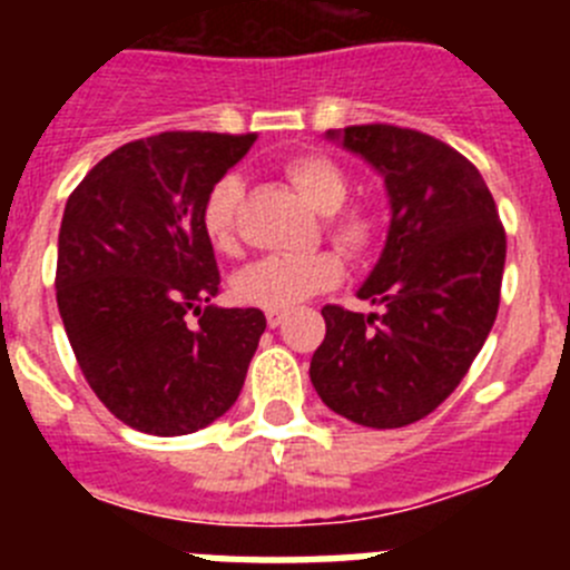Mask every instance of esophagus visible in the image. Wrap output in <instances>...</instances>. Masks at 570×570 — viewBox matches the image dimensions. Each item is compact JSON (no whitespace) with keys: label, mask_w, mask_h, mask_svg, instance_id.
Listing matches in <instances>:
<instances>
[{"label":"esophagus","mask_w":570,"mask_h":570,"mask_svg":"<svg viewBox=\"0 0 570 570\" xmlns=\"http://www.w3.org/2000/svg\"><path fill=\"white\" fill-rule=\"evenodd\" d=\"M285 320H288V314H282V311H268V325H271V328H279V325Z\"/></svg>","instance_id":"34e87169"}]
</instances>
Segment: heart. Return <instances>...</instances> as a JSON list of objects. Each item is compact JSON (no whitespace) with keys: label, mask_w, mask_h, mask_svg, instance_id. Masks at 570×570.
<instances>
[{"label":"heart","mask_w":570,"mask_h":570,"mask_svg":"<svg viewBox=\"0 0 570 570\" xmlns=\"http://www.w3.org/2000/svg\"><path fill=\"white\" fill-rule=\"evenodd\" d=\"M291 185L302 199L325 216V230L347 254H362L374 242V219L360 208H342L351 196L347 174L322 154L291 159ZM242 199V179L225 174L216 179L203 203V230L223 254L236 250V208ZM342 276V262L328 250L316 254H271L250 262L234 276V296L242 305L265 311H291L314 294L334 288Z\"/></svg>","instance_id":"heart-1"}]
</instances>
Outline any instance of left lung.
I'll return each instance as SVG.
<instances>
[{
    "label": "left lung",
    "instance_id": "left-lung-1",
    "mask_svg": "<svg viewBox=\"0 0 570 570\" xmlns=\"http://www.w3.org/2000/svg\"><path fill=\"white\" fill-rule=\"evenodd\" d=\"M325 136L385 179L391 223L356 291L382 314L325 305L311 382L356 425H411L451 396L491 334L505 230L480 170L434 136L394 125Z\"/></svg>",
    "mask_w": 570,
    "mask_h": 570
}]
</instances>
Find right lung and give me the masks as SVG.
<instances>
[{"mask_svg": "<svg viewBox=\"0 0 570 570\" xmlns=\"http://www.w3.org/2000/svg\"><path fill=\"white\" fill-rule=\"evenodd\" d=\"M254 139L199 130L136 139L94 165L65 205V334L99 402L142 434H194L230 411L265 334L259 308L210 302L219 271L203 230L205 196Z\"/></svg>", "mask_w": 570, "mask_h": 570, "instance_id": "obj_1", "label": "right lung"}]
</instances>
